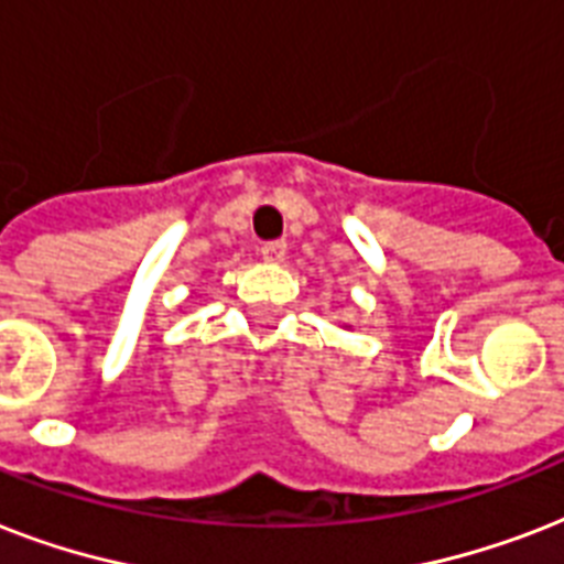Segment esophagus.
Listing matches in <instances>:
<instances>
[{
  "label": "esophagus",
  "mask_w": 564,
  "mask_h": 564,
  "mask_svg": "<svg viewBox=\"0 0 564 564\" xmlns=\"http://www.w3.org/2000/svg\"><path fill=\"white\" fill-rule=\"evenodd\" d=\"M260 257H263L265 263H281L283 257H286V242H283V239L263 242V248H260Z\"/></svg>",
  "instance_id": "34e87169"
}]
</instances>
